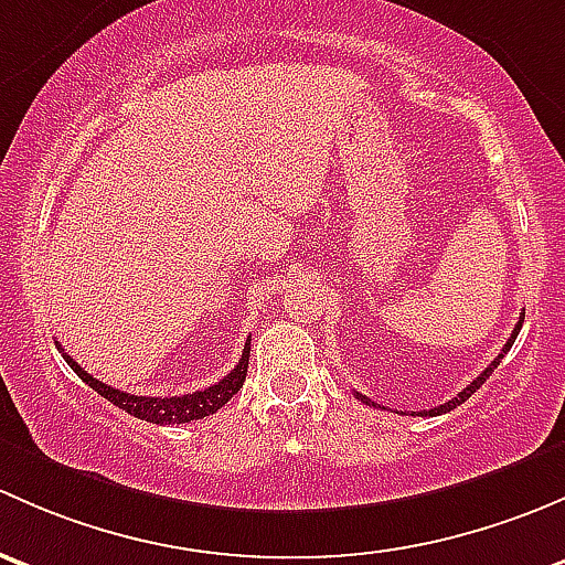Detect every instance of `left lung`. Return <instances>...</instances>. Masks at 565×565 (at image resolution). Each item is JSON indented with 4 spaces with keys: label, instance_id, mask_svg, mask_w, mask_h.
<instances>
[{
    "label": "left lung",
    "instance_id": "obj_1",
    "mask_svg": "<svg viewBox=\"0 0 565 565\" xmlns=\"http://www.w3.org/2000/svg\"><path fill=\"white\" fill-rule=\"evenodd\" d=\"M522 321H525V312H522V316H520V321H516V326H514V331H511V337H509V342H505V348H503V351H500V353H498V359H495V362H492V364H490V367H487L484 372H481V375H479V377H476V381H473V383H470V386H465V388H462V392H459L455 399H449V403L438 405V408H433V411H424V413L413 411V413H411V416H440V413H446V411H455V408H457V405H462V403H465V399H468V397H470V394H473V392H476V388H479V386H481V383H484V381H487V377H490V375H492V372H495V367H498V364H500V359H503V353H505V351H509V348H511V345H514L516 334H520V329H522ZM356 397H359V399H362V403H367V405H375V408H381V405H377V403H370V399H367V397H364V394H359V392H356ZM383 411H386V408H383Z\"/></svg>",
    "mask_w": 565,
    "mask_h": 565
}]
</instances>
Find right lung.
<instances>
[{
    "mask_svg": "<svg viewBox=\"0 0 565 565\" xmlns=\"http://www.w3.org/2000/svg\"><path fill=\"white\" fill-rule=\"evenodd\" d=\"M62 356H65L70 370H73L81 381L89 383V386L95 388L100 397H106L108 403H114L116 408L127 411L130 416L143 418V422H152V424H188V422H195V418L209 416V413H217L231 397H234L236 392H239L244 377H247L249 340L244 342L239 364H236V367L231 370L223 381L214 383V386H209V388H201V392L182 394V397H141V394L119 392V388H114V386H108V383L92 377L89 372L81 367L75 359H70L65 351H62Z\"/></svg>",
    "mask_w": 565,
    "mask_h": 565,
    "instance_id": "obj_1",
    "label": "right lung"
}]
</instances>
